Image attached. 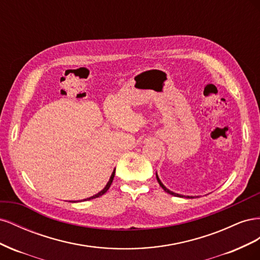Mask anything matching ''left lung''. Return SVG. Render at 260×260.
I'll return each mask as SVG.
<instances>
[{"label":"left lung","instance_id":"1","mask_svg":"<svg viewBox=\"0 0 260 260\" xmlns=\"http://www.w3.org/2000/svg\"><path fill=\"white\" fill-rule=\"evenodd\" d=\"M156 179H157V181H158V183H159V185L164 188V191L165 192H167L168 194H170V195H174V196H178V198H186V199H194L195 196H186V195H182V194H178V193H175V192H172V191H170V190H168V188L165 186L164 184H162V182L160 181V179L158 178V175H157V172H156Z\"/></svg>","mask_w":260,"mask_h":260}]
</instances>
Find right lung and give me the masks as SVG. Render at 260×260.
<instances>
[{
  "label": "right lung",
  "mask_w": 260,
  "mask_h": 260,
  "mask_svg": "<svg viewBox=\"0 0 260 260\" xmlns=\"http://www.w3.org/2000/svg\"><path fill=\"white\" fill-rule=\"evenodd\" d=\"M115 171H116V169H114V171L112 172V176H111V178H109V180H108V182H107V184L104 186V188L102 191H100L98 194H95V195H93V196H91V198H88V199H84L83 201H90V200H93V199H96V198H100V196H102L103 194H105L106 192H107V190L109 188V186H111V184H112V182H113V180H114V177H115ZM82 201V200H81Z\"/></svg>",
  "instance_id": "right-lung-1"
}]
</instances>
